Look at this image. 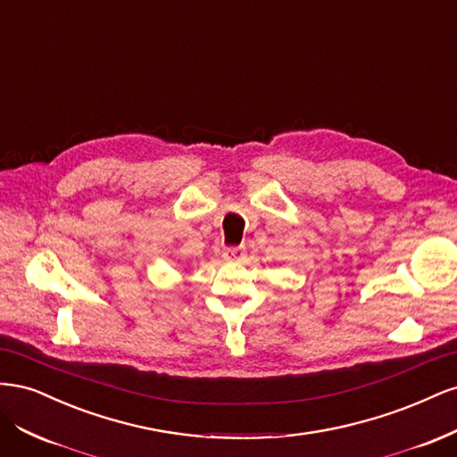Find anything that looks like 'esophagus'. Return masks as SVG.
<instances>
[{"label": "esophagus", "mask_w": 457, "mask_h": 457, "mask_svg": "<svg viewBox=\"0 0 457 457\" xmlns=\"http://www.w3.org/2000/svg\"><path fill=\"white\" fill-rule=\"evenodd\" d=\"M223 259L228 261V262H240L245 259V250L244 247H237V245H230V247H225L223 250Z\"/></svg>", "instance_id": "34e87169"}]
</instances>
